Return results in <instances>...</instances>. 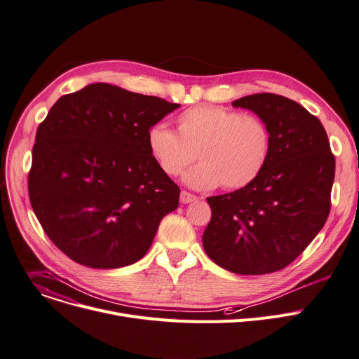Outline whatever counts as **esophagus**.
Segmentation results:
<instances>
[{"instance_id": "1", "label": "esophagus", "mask_w": 359, "mask_h": 359, "mask_svg": "<svg viewBox=\"0 0 359 359\" xmlns=\"http://www.w3.org/2000/svg\"><path fill=\"white\" fill-rule=\"evenodd\" d=\"M196 201H198V196L186 192V190H183V192L180 194V202L182 203H190V202H196Z\"/></svg>"}]
</instances>
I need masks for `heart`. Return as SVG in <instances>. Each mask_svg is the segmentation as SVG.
Instances as JSON below:
<instances>
[{
  "label": "heart",
  "mask_w": 359,
  "mask_h": 359,
  "mask_svg": "<svg viewBox=\"0 0 359 359\" xmlns=\"http://www.w3.org/2000/svg\"><path fill=\"white\" fill-rule=\"evenodd\" d=\"M147 147L167 176H179L198 158L199 165L184 175L195 189L235 190L252 183L270 156L271 135L257 115L213 105H198L176 118V133L156 124L147 131Z\"/></svg>",
  "instance_id": "obj_1"
}]
</instances>
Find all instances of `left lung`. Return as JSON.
I'll list each match as a JSON object with an SVG mask.
<instances>
[{
    "mask_svg": "<svg viewBox=\"0 0 359 359\" xmlns=\"http://www.w3.org/2000/svg\"><path fill=\"white\" fill-rule=\"evenodd\" d=\"M232 107L267 124L270 156L252 183L206 199L212 218L202 244L215 264L231 273L269 274L287 267L323 228L335 157L322 123L296 101L254 93Z\"/></svg>",
    "mask_w": 359,
    "mask_h": 359,
    "instance_id": "obj_1",
    "label": "left lung"
}]
</instances>
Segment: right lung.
<instances>
[{
    "mask_svg": "<svg viewBox=\"0 0 359 359\" xmlns=\"http://www.w3.org/2000/svg\"><path fill=\"white\" fill-rule=\"evenodd\" d=\"M179 104L109 83L63 95L39 126L29 173L33 210L78 264L119 269L151 247L179 206V186L147 147V131Z\"/></svg>",
    "mask_w": 359,
    "mask_h": 359,
    "instance_id": "obj_1",
    "label": "right lung"
}]
</instances>
